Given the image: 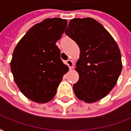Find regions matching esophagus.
I'll use <instances>...</instances> for the list:
<instances>
[{"instance_id":"34e87169","label":"esophagus","mask_w":131,"mask_h":131,"mask_svg":"<svg viewBox=\"0 0 131 131\" xmlns=\"http://www.w3.org/2000/svg\"><path fill=\"white\" fill-rule=\"evenodd\" d=\"M66 63H67V65L69 66V67H70V69H72L74 67V63H73V61H72L71 59H68L67 61H66Z\"/></svg>"}]
</instances>
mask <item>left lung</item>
Listing matches in <instances>:
<instances>
[{"instance_id":"obj_1","label":"left lung","mask_w":131,"mask_h":131,"mask_svg":"<svg viewBox=\"0 0 131 131\" xmlns=\"http://www.w3.org/2000/svg\"><path fill=\"white\" fill-rule=\"evenodd\" d=\"M65 33L80 50L75 68L79 80L73 85L75 96L86 103L102 99L115 87L123 69L116 41L99 21L89 17L71 19Z\"/></svg>"}]
</instances>
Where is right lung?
Wrapping results in <instances>:
<instances>
[{
	"mask_svg": "<svg viewBox=\"0 0 131 131\" xmlns=\"http://www.w3.org/2000/svg\"><path fill=\"white\" fill-rule=\"evenodd\" d=\"M67 21L46 19L26 32L14 50L11 70L20 91L37 103H47L55 96L64 74L69 70L60 58L56 43Z\"/></svg>",
	"mask_w": 131,
	"mask_h": 131,
	"instance_id": "add662e5",
	"label": "right lung"
}]
</instances>
